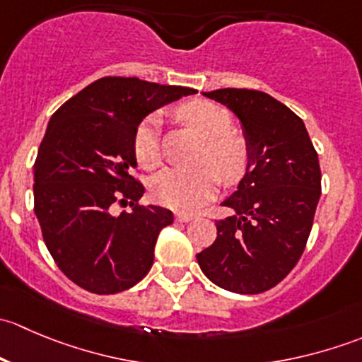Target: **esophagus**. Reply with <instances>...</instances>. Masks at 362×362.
<instances>
[{
	"label": "esophagus",
	"instance_id": "34e87169",
	"mask_svg": "<svg viewBox=\"0 0 362 362\" xmlns=\"http://www.w3.org/2000/svg\"><path fill=\"white\" fill-rule=\"evenodd\" d=\"M192 218H194V215L185 214V211H177V214H175V221L177 222H189L192 221Z\"/></svg>",
	"mask_w": 362,
	"mask_h": 362
}]
</instances>
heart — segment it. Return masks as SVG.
Listing matches in <instances>:
<instances>
[{
	"mask_svg": "<svg viewBox=\"0 0 362 362\" xmlns=\"http://www.w3.org/2000/svg\"><path fill=\"white\" fill-rule=\"evenodd\" d=\"M180 117L206 140L203 163L217 167L224 182L235 184L249 168V147L243 138L231 133L233 119L226 108L204 100L185 103ZM159 115H148L138 124L133 138V151L138 164L145 170H154L160 163ZM211 166L194 171L168 168L156 175L151 185L154 202L180 211L199 208L217 192L221 177Z\"/></svg>",
	"mask_w": 362,
	"mask_h": 362,
	"instance_id": "b5f03b06",
	"label": "heart"
}]
</instances>
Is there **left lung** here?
<instances>
[{"mask_svg":"<svg viewBox=\"0 0 362 362\" xmlns=\"http://www.w3.org/2000/svg\"><path fill=\"white\" fill-rule=\"evenodd\" d=\"M203 96L224 105L242 124L249 168L215 222L217 238L198 264L215 286L259 294L282 282L305 250L320 198L319 156L305 122L261 90L217 89Z\"/></svg>","mask_w":362,"mask_h":362,"instance_id":"obj_1","label":"left lung"}]
</instances>
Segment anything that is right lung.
Instances as JSON below:
<instances>
[{"mask_svg": "<svg viewBox=\"0 0 362 362\" xmlns=\"http://www.w3.org/2000/svg\"><path fill=\"white\" fill-rule=\"evenodd\" d=\"M196 93L105 76L50 117L33 168L35 214L56 264L82 289L122 293L152 268L158 236L173 214L136 204L145 189L131 177L134 131L151 112ZM115 202L134 208L115 214Z\"/></svg>", "mask_w": 362, "mask_h": 362, "instance_id": "right-lung-1", "label": "right lung"}]
</instances>
